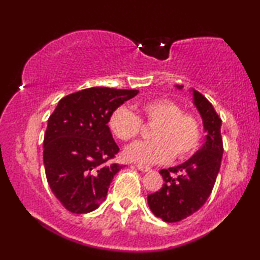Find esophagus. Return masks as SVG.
I'll return each mask as SVG.
<instances>
[{
  "mask_svg": "<svg viewBox=\"0 0 260 260\" xmlns=\"http://www.w3.org/2000/svg\"><path fill=\"white\" fill-rule=\"evenodd\" d=\"M136 168L138 169V170H141V172H149V170H150L151 168L150 167H148V166H144V165H136Z\"/></svg>",
  "mask_w": 260,
  "mask_h": 260,
  "instance_id": "34e87169",
  "label": "esophagus"
}]
</instances>
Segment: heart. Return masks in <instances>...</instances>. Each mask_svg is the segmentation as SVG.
Here are the masks:
<instances>
[{
	"instance_id": "1",
	"label": "heart",
	"mask_w": 260,
	"mask_h": 260,
	"mask_svg": "<svg viewBox=\"0 0 260 260\" xmlns=\"http://www.w3.org/2000/svg\"><path fill=\"white\" fill-rule=\"evenodd\" d=\"M137 115L119 106L109 118L111 133L123 142H130L142 131V122L152 125L151 141L138 142L125 149L127 159L140 163H163L170 158L182 159L193 154L201 138L198 117L167 98L150 99L135 106Z\"/></svg>"
}]
</instances>
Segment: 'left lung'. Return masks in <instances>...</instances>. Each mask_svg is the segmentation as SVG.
I'll return each mask as SVG.
<instances>
[{
    "label": "left lung",
    "instance_id": "left-lung-1",
    "mask_svg": "<svg viewBox=\"0 0 260 260\" xmlns=\"http://www.w3.org/2000/svg\"><path fill=\"white\" fill-rule=\"evenodd\" d=\"M182 88V85H176ZM194 104L207 133L200 150L182 165L159 170L163 186L148 195L151 212L166 222H176L199 211L211 195L221 166L223 152L221 118L200 92L193 90Z\"/></svg>",
    "mask_w": 260,
    "mask_h": 260
}]
</instances>
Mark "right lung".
I'll return each mask as SVG.
<instances>
[{
	"instance_id": "obj_1",
	"label": "right lung",
	"mask_w": 260,
	"mask_h": 260,
	"mask_svg": "<svg viewBox=\"0 0 260 260\" xmlns=\"http://www.w3.org/2000/svg\"><path fill=\"white\" fill-rule=\"evenodd\" d=\"M138 90L90 87L62 99L48 118L44 165L53 194L67 211L84 214L106 199L113 176L123 168L111 159L119 148L108 125L115 110Z\"/></svg>"
}]
</instances>
